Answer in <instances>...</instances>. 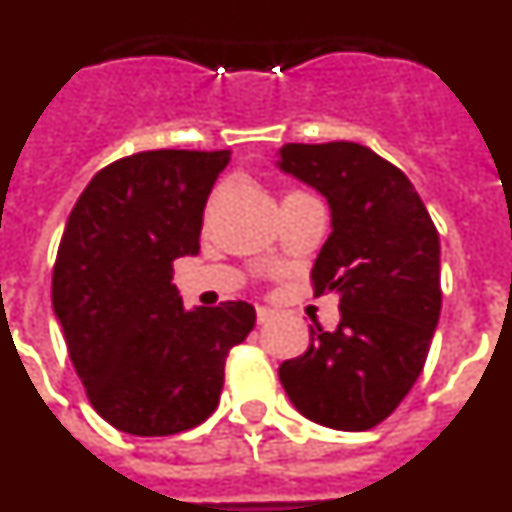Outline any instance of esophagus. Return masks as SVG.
I'll return each instance as SVG.
<instances>
[{
	"instance_id": "34e87169",
	"label": "esophagus",
	"mask_w": 512,
	"mask_h": 512,
	"mask_svg": "<svg viewBox=\"0 0 512 512\" xmlns=\"http://www.w3.org/2000/svg\"><path fill=\"white\" fill-rule=\"evenodd\" d=\"M271 315H274V312H271L269 307H259V310H256V320H259L261 325H264V323H269V320H271Z\"/></svg>"
}]
</instances>
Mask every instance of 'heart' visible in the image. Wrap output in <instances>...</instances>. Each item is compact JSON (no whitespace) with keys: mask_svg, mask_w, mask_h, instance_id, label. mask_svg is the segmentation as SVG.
<instances>
[{"mask_svg":"<svg viewBox=\"0 0 512 512\" xmlns=\"http://www.w3.org/2000/svg\"><path fill=\"white\" fill-rule=\"evenodd\" d=\"M300 194H305V192H287L284 194V200H289V197H300Z\"/></svg>","mask_w":512,"mask_h":512,"instance_id":"b5f03b06","label":"heart"}]
</instances>
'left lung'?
<instances>
[{"label":"left lung","mask_w":512,"mask_h":512,"mask_svg":"<svg viewBox=\"0 0 512 512\" xmlns=\"http://www.w3.org/2000/svg\"><path fill=\"white\" fill-rule=\"evenodd\" d=\"M279 171L325 197L330 235L315 295L341 297L336 330L310 328L279 366L297 410L336 431H369L413 390L441 315V243L410 179L359 143H287Z\"/></svg>","instance_id":"left-lung-1"}]
</instances>
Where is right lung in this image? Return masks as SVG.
Wrapping results in <instances>:
<instances>
[{
    "mask_svg": "<svg viewBox=\"0 0 512 512\" xmlns=\"http://www.w3.org/2000/svg\"><path fill=\"white\" fill-rule=\"evenodd\" d=\"M230 151H146L99 171L53 266V312L94 410L130 436H171L220 402L248 302L187 310L174 264L200 253L205 202Z\"/></svg>",
    "mask_w": 512,
    "mask_h": 512,
    "instance_id": "obj_1",
    "label": "right lung"
}]
</instances>
